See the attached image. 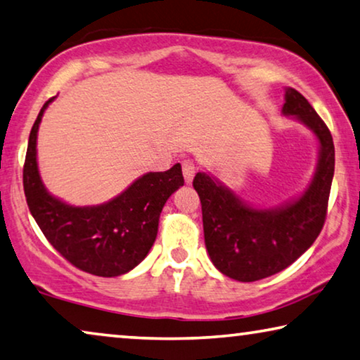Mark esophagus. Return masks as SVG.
Segmentation results:
<instances>
[{
	"label": "esophagus",
	"instance_id": "obj_1",
	"mask_svg": "<svg viewBox=\"0 0 360 360\" xmlns=\"http://www.w3.org/2000/svg\"><path fill=\"white\" fill-rule=\"evenodd\" d=\"M182 174H184V179L187 184H191L195 174V165L192 160H184V162H182Z\"/></svg>",
	"mask_w": 360,
	"mask_h": 360
}]
</instances>
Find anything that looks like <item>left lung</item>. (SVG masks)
<instances>
[{"label":"left lung","instance_id":"8db88e82","mask_svg":"<svg viewBox=\"0 0 360 360\" xmlns=\"http://www.w3.org/2000/svg\"><path fill=\"white\" fill-rule=\"evenodd\" d=\"M283 115L296 116L320 142L312 184L296 202L276 210H257L240 202L210 176L197 173L203 234L213 265L233 280L250 283L284 270L307 250L323 228L335 173L330 129L296 89H286Z\"/></svg>","mask_w":360,"mask_h":360}]
</instances>
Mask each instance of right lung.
<instances>
[{
  "label": "right lung",
  "mask_w": 360,
  "mask_h": 360,
  "mask_svg": "<svg viewBox=\"0 0 360 360\" xmlns=\"http://www.w3.org/2000/svg\"><path fill=\"white\" fill-rule=\"evenodd\" d=\"M43 105L32 126L24 163V192L32 217L53 248L79 270L96 276H120L137 266L152 249L162 208L184 184L181 165L148 173L121 195L96 207H72L41 184L37 166V132Z\"/></svg>",
  "instance_id": "add662e5"
}]
</instances>
